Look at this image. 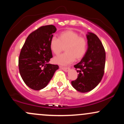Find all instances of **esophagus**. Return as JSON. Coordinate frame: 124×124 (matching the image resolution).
Returning <instances> with one entry per match:
<instances>
[{
    "label": "esophagus",
    "instance_id": "esophagus-1",
    "mask_svg": "<svg viewBox=\"0 0 124 124\" xmlns=\"http://www.w3.org/2000/svg\"><path fill=\"white\" fill-rule=\"evenodd\" d=\"M60 68L62 69L63 70H64L65 72H68L69 70V68H66V67H62V66H60Z\"/></svg>",
    "mask_w": 124,
    "mask_h": 124
}]
</instances>
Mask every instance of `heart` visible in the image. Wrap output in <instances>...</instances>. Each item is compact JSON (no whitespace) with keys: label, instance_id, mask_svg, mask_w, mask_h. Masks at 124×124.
<instances>
[{"label":"heart","instance_id":"heart-1","mask_svg":"<svg viewBox=\"0 0 124 124\" xmlns=\"http://www.w3.org/2000/svg\"><path fill=\"white\" fill-rule=\"evenodd\" d=\"M49 45L51 51L55 55H59L65 48V54L57 56L53 59L54 63L61 65H67L75 59H81L87 49L85 38L79 36L78 33L72 30H67L60 33L58 39L52 38Z\"/></svg>","mask_w":124,"mask_h":124}]
</instances>
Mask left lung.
<instances>
[{
  "instance_id": "8db88e82",
  "label": "left lung",
  "mask_w": 124,
  "mask_h": 124,
  "mask_svg": "<svg viewBox=\"0 0 124 124\" xmlns=\"http://www.w3.org/2000/svg\"><path fill=\"white\" fill-rule=\"evenodd\" d=\"M86 38L88 49L82 60L74 65L79 74L71 82L73 88L82 93L91 91L100 84L105 65V51L100 39L91 32H88Z\"/></svg>"
}]
</instances>
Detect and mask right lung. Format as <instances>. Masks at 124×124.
Segmentation results:
<instances>
[{"instance_id":"obj_1","label":"right lung","mask_w":124,"mask_h":124,"mask_svg":"<svg viewBox=\"0 0 124 124\" xmlns=\"http://www.w3.org/2000/svg\"><path fill=\"white\" fill-rule=\"evenodd\" d=\"M56 31L55 26L46 25L32 32L27 38L20 51L19 69L23 81L33 90L46 87L59 68L49 63L52 58L50 40Z\"/></svg>"}]
</instances>
